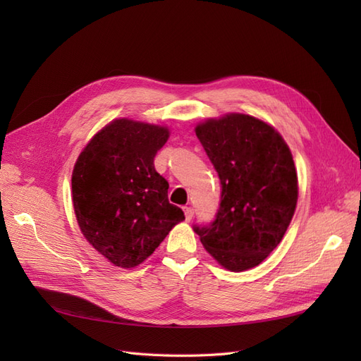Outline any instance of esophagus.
<instances>
[{
    "mask_svg": "<svg viewBox=\"0 0 361 361\" xmlns=\"http://www.w3.org/2000/svg\"><path fill=\"white\" fill-rule=\"evenodd\" d=\"M183 212H185V218H187V221H191L192 216H194V209L191 206H185L183 207Z\"/></svg>",
    "mask_w": 361,
    "mask_h": 361,
    "instance_id": "esophagus-1",
    "label": "esophagus"
}]
</instances>
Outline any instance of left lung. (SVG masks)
I'll return each instance as SVG.
<instances>
[{
	"label": "left lung",
	"instance_id": "left-lung-1",
	"mask_svg": "<svg viewBox=\"0 0 361 361\" xmlns=\"http://www.w3.org/2000/svg\"><path fill=\"white\" fill-rule=\"evenodd\" d=\"M194 130L223 187L212 227L194 231L223 268H255L281 243L297 207L292 152L274 126L250 114L206 118Z\"/></svg>",
	"mask_w": 361,
	"mask_h": 361
}]
</instances>
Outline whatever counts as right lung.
<instances>
[{"instance_id": "add662e5", "label": "right lung", "mask_w": 361, "mask_h": 361, "mask_svg": "<svg viewBox=\"0 0 361 361\" xmlns=\"http://www.w3.org/2000/svg\"><path fill=\"white\" fill-rule=\"evenodd\" d=\"M166 125L111 120L90 138L72 171V203L82 236L118 268H135L185 220L169 202V182L155 170Z\"/></svg>"}]
</instances>
